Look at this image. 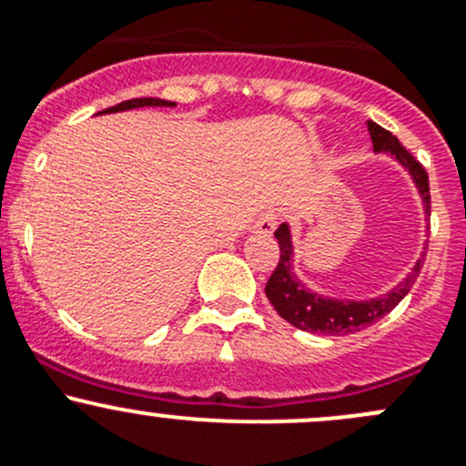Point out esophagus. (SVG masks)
<instances>
[{
  "instance_id": "esophagus-1",
  "label": "esophagus",
  "mask_w": 466,
  "mask_h": 466,
  "mask_svg": "<svg viewBox=\"0 0 466 466\" xmlns=\"http://www.w3.org/2000/svg\"><path fill=\"white\" fill-rule=\"evenodd\" d=\"M276 227H279V215H276L274 210H267V213H262L260 218H258L256 227L253 228L262 235H271L276 231Z\"/></svg>"
}]
</instances>
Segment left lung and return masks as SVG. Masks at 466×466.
Wrapping results in <instances>:
<instances>
[{
    "label": "left lung",
    "mask_w": 466,
    "mask_h": 466,
    "mask_svg": "<svg viewBox=\"0 0 466 466\" xmlns=\"http://www.w3.org/2000/svg\"><path fill=\"white\" fill-rule=\"evenodd\" d=\"M370 136L374 142V151H390L396 156L400 165L412 174L419 192L423 197L426 213H431V187H428V172L423 165L405 149L399 142V137L391 136L388 128L379 127L376 122H370ZM276 239H279L280 256L276 262V269L271 271L269 280L265 285V294L285 321H289L297 329L308 330V333L319 335H351L367 326L376 324L383 319L388 312L399 306L400 299L410 292V288L417 280L421 271L423 260H417L412 274L396 285L390 294H383L379 299L370 301H339V299H326L319 294L310 292L303 283H299L292 271V239H289L288 224H280L276 228Z\"/></svg>",
    "instance_id": "left-lung-1"
}]
</instances>
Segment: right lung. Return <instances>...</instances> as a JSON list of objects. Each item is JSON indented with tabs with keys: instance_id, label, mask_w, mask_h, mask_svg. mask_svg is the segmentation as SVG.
<instances>
[{
	"instance_id": "right-lung-1",
	"label": "right lung",
	"mask_w": 466,
	"mask_h": 466,
	"mask_svg": "<svg viewBox=\"0 0 466 466\" xmlns=\"http://www.w3.org/2000/svg\"><path fill=\"white\" fill-rule=\"evenodd\" d=\"M140 106H174V101L156 99V96H142V99H128V101H122V104H117V106H110V108L101 110V113H119V110L140 108Z\"/></svg>"
}]
</instances>
